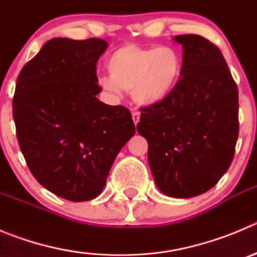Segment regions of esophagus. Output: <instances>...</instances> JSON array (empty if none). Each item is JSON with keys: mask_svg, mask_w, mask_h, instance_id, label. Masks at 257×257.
I'll return each instance as SVG.
<instances>
[{"mask_svg": "<svg viewBox=\"0 0 257 257\" xmlns=\"http://www.w3.org/2000/svg\"><path fill=\"white\" fill-rule=\"evenodd\" d=\"M133 119L135 124H138V122L140 121V113L138 110H133Z\"/></svg>", "mask_w": 257, "mask_h": 257, "instance_id": "esophagus-1", "label": "esophagus"}]
</instances>
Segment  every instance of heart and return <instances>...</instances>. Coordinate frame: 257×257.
<instances>
[{"instance_id": "1", "label": "heart", "mask_w": 257, "mask_h": 257, "mask_svg": "<svg viewBox=\"0 0 257 257\" xmlns=\"http://www.w3.org/2000/svg\"><path fill=\"white\" fill-rule=\"evenodd\" d=\"M109 76L101 78L106 91H131L140 106H156L172 95L180 82L183 60L172 47H142L126 45L109 55Z\"/></svg>"}]
</instances>
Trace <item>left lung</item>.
Wrapping results in <instances>:
<instances>
[{
    "instance_id": "left-lung-1",
    "label": "left lung",
    "mask_w": 257,
    "mask_h": 257,
    "mask_svg": "<svg viewBox=\"0 0 257 257\" xmlns=\"http://www.w3.org/2000/svg\"><path fill=\"white\" fill-rule=\"evenodd\" d=\"M183 73L171 96L142 108L157 188L172 198L210 190L228 171L238 139V88L219 47L198 35L175 36Z\"/></svg>"
}]
</instances>
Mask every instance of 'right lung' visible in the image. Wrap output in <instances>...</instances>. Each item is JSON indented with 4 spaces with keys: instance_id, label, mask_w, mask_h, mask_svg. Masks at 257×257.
<instances>
[{
    "instance_id": "obj_1",
    "label": "right lung",
    "mask_w": 257,
    "mask_h": 257,
    "mask_svg": "<svg viewBox=\"0 0 257 257\" xmlns=\"http://www.w3.org/2000/svg\"><path fill=\"white\" fill-rule=\"evenodd\" d=\"M100 38H52L20 70L13 115L36 180L61 198H96L115 157L135 134L130 110L96 95Z\"/></svg>"
}]
</instances>
